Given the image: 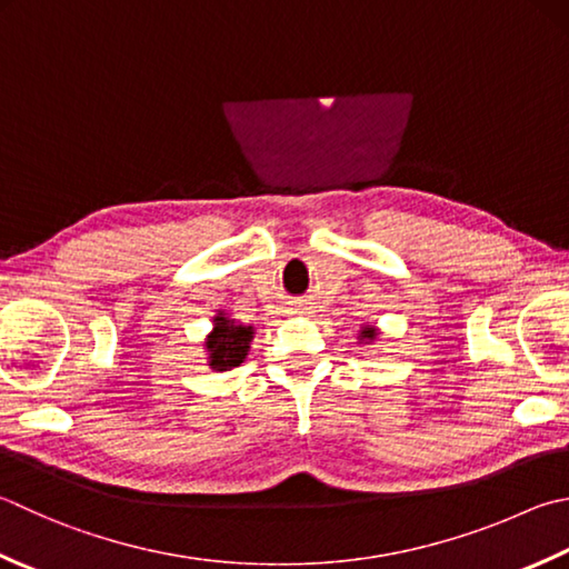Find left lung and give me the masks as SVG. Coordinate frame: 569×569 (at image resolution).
<instances>
[{
    "label": "left lung",
    "mask_w": 569,
    "mask_h": 569,
    "mask_svg": "<svg viewBox=\"0 0 569 569\" xmlns=\"http://www.w3.org/2000/svg\"><path fill=\"white\" fill-rule=\"evenodd\" d=\"M373 337H377V331H373L371 327H367V329L361 331V339H373Z\"/></svg>",
    "instance_id": "8db88e82"
}]
</instances>
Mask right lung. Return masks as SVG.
Wrapping results in <instances>:
<instances>
[{
	"mask_svg": "<svg viewBox=\"0 0 569 569\" xmlns=\"http://www.w3.org/2000/svg\"><path fill=\"white\" fill-rule=\"evenodd\" d=\"M252 335H254L252 327L234 325V319H228L220 312V317H216L212 335L206 341L210 369L228 371V369L240 367L244 357H248Z\"/></svg>",
	"mask_w": 569,
	"mask_h": 569,
	"instance_id": "obj_1",
	"label": "right lung"
}]
</instances>
